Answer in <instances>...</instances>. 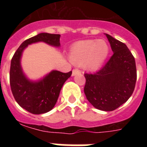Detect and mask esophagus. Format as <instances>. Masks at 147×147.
<instances>
[{"instance_id":"34e87169","label":"esophagus","mask_w":147,"mask_h":147,"mask_svg":"<svg viewBox=\"0 0 147 147\" xmlns=\"http://www.w3.org/2000/svg\"><path fill=\"white\" fill-rule=\"evenodd\" d=\"M80 72H81L80 70H78V69H73V70H72V74H71V76H76V75L80 73Z\"/></svg>"}]
</instances>
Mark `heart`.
I'll return each mask as SVG.
<instances>
[{
	"instance_id": "obj_1",
	"label": "heart",
	"mask_w": 147,
	"mask_h": 147,
	"mask_svg": "<svg viewBox=\"0 0 147 147\" xmlns=\"http://www.w3.org/2000/svg\"><path fill=\"white\" fill-rule=\"evenodd\" d=\"M110 48L104 40H83L71 47L69 58L73 63L89 70L99 69L109 54Z\"/></svg>"
}]
</instances>
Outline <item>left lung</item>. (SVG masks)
<instances>
[{
	"mask_svg": "<svg viewBox=\"0 0 147 147\" xmlns=\"http://www.w3.org/2000/svg\"><path fill=\"white\" fill-rule=\"evenodd\" d=\"M105 35L114 54L99 71L85 74L84 92L95 108L111 111L132 95L137 81V69L134 57L127 47L111 36Z\"/></svg>",
	"mask_w": 147,
	"mask_h": 147,
	"instance_id": "8db88e82",
	"label": "left lung"
}]
</instances>
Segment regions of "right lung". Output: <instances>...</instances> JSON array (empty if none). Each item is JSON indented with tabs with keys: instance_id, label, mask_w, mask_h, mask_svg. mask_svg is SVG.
I'll return each mask as SVG.
<instances>
[{
	"instance_id": "1",
	"label": "right lung",
	"mask_w": 147,
	"mask_h": 147,
	"mask_svg": "<svg viewBox=\"0 0 147 147\" xmlns=\"http://www.w3.org/2000/svg\"><path fill=\"white\" fill-rule=\"evenodd\" d=\"M59 34L42 33L23 42L15 52L10 63V84L13 95L18 105L31 114H41L53 109L65 82L71 71L63 73L53 70L39 81H31L24 75L21 65L22 53L27 46L44 42L55 47H60Z\"/></svg>"
}]
</instances>
